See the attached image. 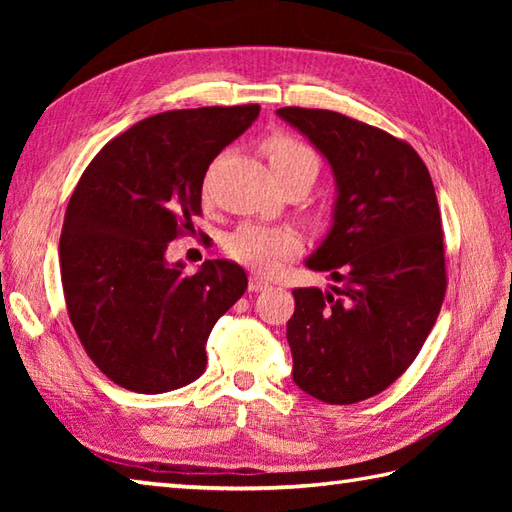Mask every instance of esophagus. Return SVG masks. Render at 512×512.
<instances>
[{"instance_id": "obj_1", "label": "esophagus", "mask_w": 512, "mask_h": 512, "mask_svg": "<svg viewBox=\"0 0 512 512\" xmlns=\"http://www.w3.org/2000/svg\"><path fill=\"white\" fill-rule=\"evenodd\" d=\"M268 286H270L268 279L262 277V275H253V277H250V281H248V290H250V292H262V290H266Z\"/></svg>"}]
</instances>
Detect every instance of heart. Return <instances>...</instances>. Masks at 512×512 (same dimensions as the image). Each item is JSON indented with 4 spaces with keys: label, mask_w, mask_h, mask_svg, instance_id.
Returning <instances> with one entry per match:
<instances>
[{
    "label": "heart",
    "mask_w": 512,
    "mask_h": 512,
    "mask_svg": "<svg viewBox=\"0 0 512 512\" xmlns=\"http://www.w3.org/2000/svg\"><path fill=\"white\" fill-rule=\"evenodd\" d=\"M259 151L268 160L270 171L281 187L286 184H310L319 176V154L306 140L286 132H275L259 143ZM303 246L301 235L290 226H268L246 222L237 226L226 237V255L237 264L257 270V273H275V270L295 257Z\"/></svg>",
    "instance_id": "b5f03b06"
}]
</instances>
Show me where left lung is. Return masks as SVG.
Instances as JSON below:
<instances>
[{
  "label": "left lung",
  "instance_id": "1",
  "mask_svg": "<svg viewBox=\"0 0 512 512\" xmlns=\"http://www.w3.org/2000/svg\"><path fill=\"white\" fill-rule=\"evenodd\" d=\"M277 114L328 158L339 189L334 224L306 264L343 286L292 290V378L328 405H352L407 372L440 314L447 264L436 189L416 149L383 129L330 110Z\"/></svg>",
  "mask_w": 512,
  "mask_h": 512
}]
</instances>
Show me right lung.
<instances>
[{
  "instance_id": "1",
  "label": "right lung",
  "mask_w": 512,
  "mask_h": 512,
  "mask_svg": "<svg viewBox=\"0 0 512 512\" xmlns=\"http://www.w3.org/2000/svg\"><path fill=\"white\" fill-rule=\"evenodd\" d=\"M257 116V103L162 112L83 171L59 239L61 284L83 350L112 383L162 394L202 376L206 339L248 279L222 259L187 275L165 250L193 231L213 158Z\"/></svg>"
}]
</instances>
